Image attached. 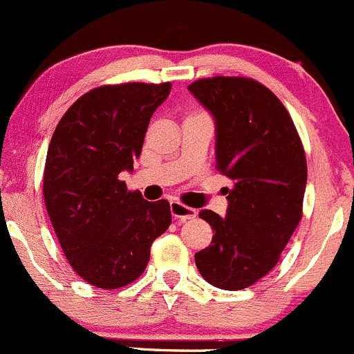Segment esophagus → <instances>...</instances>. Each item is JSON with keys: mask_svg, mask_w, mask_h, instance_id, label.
<instances>
[{"mask_svg": "<svg viewBox=\"0 0 354 354\" xmlns=\"http://www.w3.org/2000/svg\"><path fill=\"white\" fill-rule=\"evenodd\" d=\"M170 212H172V215L178 220H189V218H194L196 216V209L182 205L180 201L170 203Z\"/></svg>", "mask_w": 354, "mask_h": 354, "instance_id": "34e87169", "label": "esophagus"}]
</instances>
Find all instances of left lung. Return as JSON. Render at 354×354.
Instances as JSON below:
<instances>
[{
    "label": "left lung",
    "mask_w": 354,
    "mask_h": 354,
    "mask_svg": "<svg viewBox=\"0 0 354 354\" xmlns=\"http://www.w3.org/2000/svg\"><path fill=\"white\" fill-rule=\"evenodd\" d=\"M187 89L212 113L216 169L234 182L225 216L199 212L215 236L194 254L196 267L215 288L239 291L277 265L299 223L304 149L284 104L257 80L213 77Z\"/></svg>",
    "instance_id": "1"
}]
</instances>
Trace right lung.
Masks as SVG:
<instances>
[{"label": "right lung", "instance_id": "1", "mask_svg": "<svg viewBox=\"0 0 354 354\" xmlns=\"http://www.w3.org/2000/svg\"><path fill=\"white\" fill-rule=\"evenodd\" d=\"M170 82L101 86L58 122L44 167V203L66 260L86 282L118 289L149 261L153 241L172 223L167 199L127 191L149 120Z\"/></svg>", "mask_w": 354, "mask_h": 354}]
</instances>
